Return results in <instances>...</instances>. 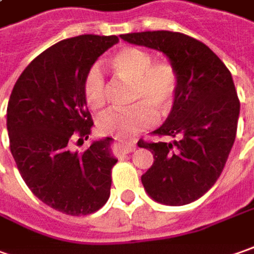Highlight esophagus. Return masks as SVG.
I'll use <instances>...</instances> for the list:
<instances>
[{
    "instance_id": "obj_1",
    "label": "esophagus",
    "mask_w": 254,
    "mask_h": 254,
    "mask_svg": "<svg viewBox=\"0 0 254 254\" xmlns=\"http://www.w3.org/2000/svg\"><path fill=\"white\" fill-rule=\"evenodd\" d=\"M119 148L124 154H130V152H132L135 149V145L134 144H128V142H124V141H119Z\"/></svg>"
}]
</instances>
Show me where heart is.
<instances>
[{
    "mask_svg": "<svg viewBox=\"0 0 254 254\" xmlns=\"http://www.w3.org/2000/svg\"><path fill=\"white\" fill-rule=\"evenodd\" d=\"M152 56L139 47H124L110 61L120 76L132 81V100L128 107H112L98 119L102 132L115 137H128L156 123V110L168 113L179 92V72L168 61L152 63ZM83 95L88 105L100 107L106 100L105 76L98 65L89 68L83 78Z\"/></svg>",
    "mask_w": 254,
    "mask_h": 254,
    "instance_id": "obj_1",
    "label": "heart"
}]
</instances>
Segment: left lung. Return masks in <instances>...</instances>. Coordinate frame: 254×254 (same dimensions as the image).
I'll list each match as a JSON object with an SVG mask.
<instances>
[{
  "label": "left lung",
  "instance_id": "8db88e82",
  "mask_svg": "<svg viewBox=\"0 0 254 254\" xmlns=\"http://www.w3.org/2000/svg\"><path fill=\"white\" fill-rule=\"evenodd\" d=\"M124 42L162 52L179 72V92L155 135L172 142H138L154 155L141 182L151 198L166 205L198 200L225 166L236 137L241 103L226 65L194 37L169 32L120 35Z\"/></svg>",
  "mask_w": 254,
  "mask_h": 254
}]
</instances>
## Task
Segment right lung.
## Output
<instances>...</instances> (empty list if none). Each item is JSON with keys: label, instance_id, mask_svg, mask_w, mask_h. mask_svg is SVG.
Segmentation results:
<instances>
[{"label": "right lung", "instance_id": "add662e5", "mask_svg": "<svg viewBox=\"0 0 254 254\" xmlns=\"http://www.w3.org/2000/svg\"><path fill=\"white\" fill-rule=\"evenodd\" d=\"M117 36L82 35L61 40L23 69L6 109L11 154L20 176L44 204L67 215H88L110 195L112 138L93 141L83 154L74 139H88L93 126L83 78Z\"/></svg>", "mask_w": 254, "mask_h": 254}]
</instances>
